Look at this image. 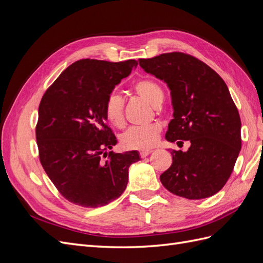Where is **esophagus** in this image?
I'll return each instance as SVG.
<instances>
[{
  "label": "esophagus",
  "mask_w": 263,
  "mask_h": 263,
  "mask_svg": "<svg viewBox=\"0 0 263 263\" xmlns=\"http://www.w3.org/2000/svg\"><path fill=\"white\" fill-rule=\"evenodd\" d=\"M151 153H153V151H151V150H142V151H140L139 155H140L141 158H146V157L149 156Z\"/></svg>",
  "instance_id": "34e87169"
}]
</instances>
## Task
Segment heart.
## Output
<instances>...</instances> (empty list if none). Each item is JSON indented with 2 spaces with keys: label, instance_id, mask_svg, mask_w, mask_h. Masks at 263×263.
<instances>
[{
  "label": "heart",
  "instance_id": "obj_1",
  "mask_svg": "<svg viewBox=\"0 0 263 263\" xmlns=\"http://www.w3.org/2000/svg\"><path fill=\"white\" fill-rule=\"evenodd\" d=\"M134 91L153 106H159L163 101L161 86L150 79H142L134 84ZM125 102L121 95L110 93L104 104V114L107 121L115 127L125 124ZM161 127L153 124L149 126H134L121 136V144L126 149L145 150L153 148L160 137Z\"/></svg>",
  "mask_w": 263,
  "mask_h": 263
}]
</instances>
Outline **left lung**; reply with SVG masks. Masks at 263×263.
Returning <instances> with one entry per match:
<instances>
[{"label":"left lung","instance_id":"1","mask_svg":"<svg viewBox=\"0 0 263 263\" xmlns=\"http://www.w3.org/2000/svg\"><path fill=\"white\" fill-rule=\"evenodd\" d=\"M147 73L168 84L173 119L165 138L187 151L172 150V164L160 176L169 192L201 200L226 184L241 149L240 116L224 80L203 61L183 52L139 59Z\"/></svg>","mask_w":263,"mask_h":263}]
</instances>
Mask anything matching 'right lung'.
<instances>
[{
    "label": "right lung",
    "mask_w": 263,
    "mask_h": 263,
    "mask_svg": "<svg viewBox=\"0 0 263 263\" xmlns=\"http://www.w3.org/2000/svg\"><path fill=\"white\" fill-rule=\"evenodd\" d=\"M137 65L79 60L44 94L36 125L39 160L71 203L95 209L113 202L127 186L130 164L140 160L136 150L107 154L117 140L104 114L107 97Z\"/></svg>",
    "instance_id": "add662e5"
}]
</instances>
